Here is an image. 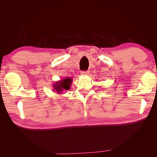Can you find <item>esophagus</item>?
<instances>
[{
    "label": "esophagus",
    "mask_w": 157,
    "mask_h": 157,
    "mask_svg": "<svg viewBox=\"0 0 157 157\" xmlns=\"http://www.w3.org/2000/svg\"><path fill=\"white\" fill-rule=\"evenodd\" d=\"M80 74H81L82 75H88L89 71H82L81 73H80Z\"/></svg>",
    "instance_id": "1"
}]
</instances>
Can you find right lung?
Returning a JSON list of instances; mask_svg holds the SVG:
<instances>
[{
	"label": "right lung",
	"mask_w": 157,
	"mask_h": 157,
	"mask_svg": "<svg viewBox=\"0 0 157 157\" xmlns=\"http://www.w3.org/2000/svg\"><path fill=\"white\" fill-rule=\"evenodd\" d=\"M71 81H72V79H71L69 78L61 80V81L56 82L54 85V90H55L59 94L63 91V90H69L70 85L71 84Z\"/></svg>",
	"instance_id": "add662e5"
}]
</instances>
